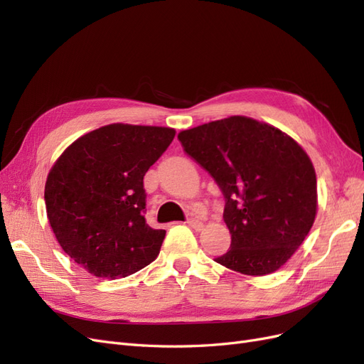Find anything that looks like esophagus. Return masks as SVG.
<instances>
[{"mask_svg":"<svg viewBox=\"0 0 364 364\" xmlns=\"http://www.w3.org/2000/svg\"><path fill=\"white\" fill-rule=\"evenodd\" d=\"M188 226L193 228V229H196V230H202L203 222H200L199 218H190V220H188Z\"/></svg>","mask_w":364,"mask_h":364,"instance_id":"1","label":"esophagus"}]
</instances>
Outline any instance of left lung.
Returning <instances> with one entry per match:
<instances>
[{"label": "left lung", "instance_id": "8db88e82", "mask_svg": "<svg viewBox=\"0 0 364 364\" xmlns=\"http://www.w3.org/2000/svg\"><path fill=\"white\" fill-rule=\"evenodd\" d=\"M185 151L226 199L230 249L218 264L249 277L281 269L317 214L313 162L297 142L262 121L234 115L179 132Z\"/></svg>", "mask_w": 364, "mask_h": 364}]
</instances>
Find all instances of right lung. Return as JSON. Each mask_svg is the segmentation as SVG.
Wrapping results in <instances>:
<instances>
[{
  "instance_id": "add662e5",
  "label": "right lung",
  "mask_w": 364,
  "mask_h": 364,
  "mask_svg": "<svg viewBox=\"0 0 364 364\" xmlns=\"http://www.w3.org/2000/svg\"><path fill=\"white\" fill-rule=\"evenodd\" d=\"M176 135L171 127L114 123L63 150L47 176L50 226L63 252L98 278L118 279L159 255L164 229L144 217V176Z\"/></svg>"
}]
</instances>
